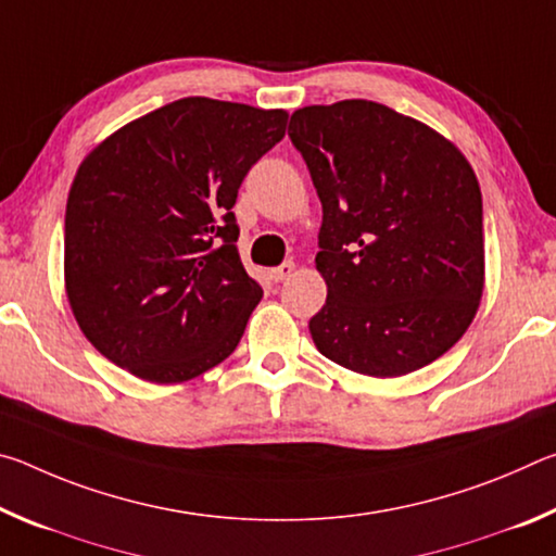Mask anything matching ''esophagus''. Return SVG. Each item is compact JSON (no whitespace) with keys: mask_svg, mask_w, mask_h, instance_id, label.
I'll list each match as a JSON object with an SVG mask.
<instances>
[{"mask_svg":"<svg viewBox=\"0 0 556 556\" xmlns=\"http://www.w3.org/2000/svg\"><path fill=\"white\" fill-rule=\"evenodd\" d=\"M294 269H296L294 262H285V265H279V267H275V269L269 271V279L277 281V285H279V281H285V279H289L291 275H294Z\"/></svg>","mask_w":556,"mask_h":556,"instance_id":"obj_1","label":"esophagus"}]
</instances>
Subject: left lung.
<instances>
[{
	"label": "left lung",
	"mask_w": 556,
	"mask_h": 556,
	"mask_svg": "<svg viewBox=\"0 0 556 556\" xmlns=\"http://www.w3.org/2000/svg\"><path fill=\"white\" fill-rule=\"evenodd\" d=\"M289 137L321 199L308 321L318 353L370 378L434 363L473 321L485 285L481 186L454 142L370 100L301 108Z\"/></svg>",
	"instance_id": "1"
}]
</instances>
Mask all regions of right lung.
<instances>
[{"label": "right lung", "instance_id": "right-lung-1", "mask_svg": "<svg viewBox=\"0 0 556 556\" xmlns=\"http://www.w3.org/2000/svg\"><path fill=\"white\" fill-rule=\"evenodd\" d=\"M285 110L184 98L83 159L65 205V294L98 351L147 382L223 363L260 304L232 205Z\"/></svg>", "mask_w": 556, "mask_h": 556}]
</instances>
